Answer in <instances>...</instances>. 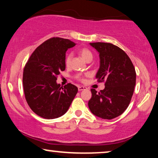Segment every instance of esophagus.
I'll return each mask as SVG.
<instances>
[{"label": "esophagus", "mask_w": 158, "mask_h": 158, "mask_svg": "<svg viewBox=\"0 0 158 158\" xmlns=\"http://www.w3.org/2000/svg\"><path fill=\"white\" fill-rule=\"evenodd\" d=\"M85 89H87V88L85 87V86H83V85L78 86V90H80V91H81V90H85Z\"/></svg>", "instance_id": "34e87169"}]
</instances>
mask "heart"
Here are the masks:
<instances>
[{"label": "heart", "mask_w": 158, "mask_h": 158, "mask_svg": "<svg viewBox=\"0 0 158 158\" xmlns=\"http://www.w3.org/2000/svg\"><path fill=\"white\" fill-rule=\"evenodd\" d=\"M80 54H81V57L83 58L84 60H85L86 62L88 61H91L93 60V54L91 52H90L89 49L87 48H83L80 50ZM72 57H73V54L72 53H69L67 55L66 57H65V60H64V62H65V64L67 66L70 65L71 60H72ZM85 76H88V74L85 75ZM78 78L81 81L83 80V77H78Z\"/></svg>", "instance_id": "1"}]
</instances>
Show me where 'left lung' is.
I'll list each match as a JSON object with an SVG mask.
<instances>
[{"label":"left lung","instance_id":"obj_1","mask_svg":"<svg viewBox=\"0 0 158 158\" xmlns=\"http://www.w3.org/2000/svg\"><path fill=\"white\" fill-rule=\"evenodd\" d=\"M100 57L96 73L98 82L105 81V88H92L88 107L95 116L112 119L124 113L129 106L136 84V72L130 58L119 47L105 42L90 43Z\"/></svg>","mask_w":158,"mask_h":158}]
</instances>
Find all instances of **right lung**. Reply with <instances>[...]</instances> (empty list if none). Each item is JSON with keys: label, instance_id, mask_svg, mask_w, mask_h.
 <instances>
[{"label": "right lung", "instance_id": "add662e5", "mask_svg": "<svg viewBox=\"0 0 158 158\" xmlns=\"http://www.w3.org/2000/svg\"><path fill=\"white\" fill-rule=\"evenodd\" d=\"M75 44L67 39L53 37L40 44L23 69V86L30 109L41 117L52 119L66 113L77 93L71 83L62 87L57 77L65 70V53Z\"/></svg>", "mask_w": 158, "mask_h": 158}]
</instances>
